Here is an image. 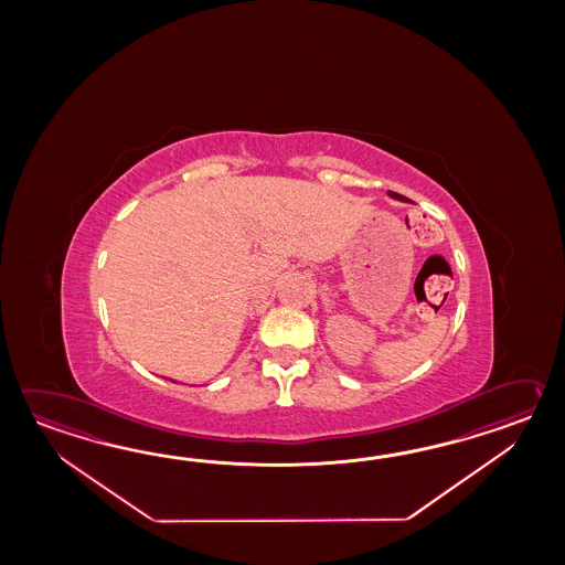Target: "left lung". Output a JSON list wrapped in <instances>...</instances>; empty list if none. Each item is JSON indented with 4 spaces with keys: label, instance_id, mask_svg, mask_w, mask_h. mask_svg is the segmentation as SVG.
I'll return each instance as SVG.
<instances>
[{
    "label": "left lung",
    "instance_id": "left-lung-1",
    "mask_svg": "<svg viewBox=\"0 0 565 565\" xmlns=\"http://www.w3.org/2000/svg\"><path fill=\"white\" fill-rule=\"evenodd\" d=\"M387 195H390V198H394L397 202H408V198H404V195H399V193L396 192H387Z\"/></svg>",
    "mask_w": 565,
    "mask_h": 565
}]
</instances>
